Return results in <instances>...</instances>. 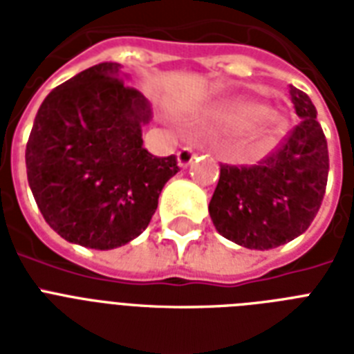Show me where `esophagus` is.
Instances as JSON below:
<instances>
[{
	"label": "esophagus",
	"instance_id": "esophagus-1",
	"mask_svg": "<svg viewBox=\"0 0 354 354\" xmlns=\"http://www.w3.org/2000/svg\"><path fill=\"white\" fill-rule=\"evenodd\" d=\"M194 156H196V152H194L191 147H183V149L178 152V165L182 167V169H185V167H189L193 163Z\"/></svg>",
	"mask_w": 354,
	"mask_h": 354
}]
</instances>
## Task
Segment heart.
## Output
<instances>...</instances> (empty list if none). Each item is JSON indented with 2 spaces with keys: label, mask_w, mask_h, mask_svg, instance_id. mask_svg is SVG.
<instances>
[{
  "label": "heart",
  "mask_w": 354,
  "mask_h": 354,
  "mask_svg": "<svg viewBox=\"0 0 354 354\" xmlns=\"http://www.w3.org/2000/svg\"><path fill=\"white\" fill-rule=\"evenodd\" d=\"M218 119L230 124H250L253 122L255 130L264 136H274L285 127V118L275 110H266V108L257 101H236L232 102L230 106L218 112Z\"/></svg>",
  "instance_id": "heart-1"
}]
</instances>
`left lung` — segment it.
<instances>
[{"instance_id": "obj_1", "label": "left lung", "mask_w": 354, "mask_h": 354, "mask_svg": "<svg viewBox=\"0 0 354 354\" xmlns=\"http://www.w3.org/2000/svg\"><path fill=\"white\" fill-rule=\"evenodd\" d=\"M290 97L299 124L259 165H222L209 202L216 232L250 250H272L294 241L307 232L324 200L327 139L310 97L294 86Z\"/></svg>"}]
</instances>
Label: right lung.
Here are the masks:
<instances>
[{
	"mask_svg": "<svg viewBox=\"0 0 354 354\" xmlns=\"http://www.w3.org/2000/svg\"><path fill=\"white\" fill-rule=\"evenodd\" d=\"M121 64L75 75L44 99L30 130L27 180L46 222L91 250L124 246L145 232L176 156L143 149L147 97L124 84Z\"/></svg>",
	"mask_w": 354,
	"mask_h": 354,
	"instance_id": "right-lung-1",
	"label": "right lung"
}]
</instances>
